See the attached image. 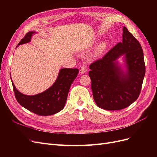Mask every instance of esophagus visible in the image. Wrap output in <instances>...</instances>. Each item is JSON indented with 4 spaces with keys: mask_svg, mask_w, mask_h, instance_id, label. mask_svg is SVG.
Masks as SVG:
<instances>
[{
    "mask_svg": "<svg viewBox=\"0 0 157 157\" xmlns=\"http://www.w3.org/2000/svg\"><path fill=\"white\" fill-rule=\"evenodd\" d=\"M80 72L82 74H84L86 73L87 72V66L86 65H83L80 69Z\"/></svg>",
    "mask_w": 157,
    "mask_h": 157,
    "instance_id": "esophagus-1",
    "label": "esophagus"
}]
</instances>
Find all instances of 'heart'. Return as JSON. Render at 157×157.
<instances>
[{
    "mask_svg": "<svg viewBox=\"0 0 157 157\" xmlns=\"http://www.w3.org/2000/svg\"><path fill=\"white\" fill-rule=\"evenodd\" d=\"M105 48V44H101L99 46H98V47L97 48L96 53H97V55L101 54V53L104 50Z\"/></svg>",
    "mask_w": 157,
    "mask_h": 157,
    "instance_id": "heart-1",
    "label": "heart"
}]
</instances>
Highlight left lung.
Here are the masks:
<instances>
[{"mask_svg":"<svg viewBox=\"0 0 157 157\" xmlns=\"http://www.w3.org/2000/svg\"><path fill=\"white\" fill-rule=\"evenodd\" d=\"M123 39L102 59L90 64L88 73L97 105L105 110L126 108L137 100L141 92L146 68L142 47L125 27ZM125 55L127 72H123L116 62Z\"/></svg>","mask_w":157,"mask_h":157,"instance_id":"8db88e82","label":"left lung"}]
</instances>
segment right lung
I'll use <instances>...</instances> for the list:
<instances>
[{
    "instance_id": "obj_1",
    "label": "right lung",
    "mask_w": 157,
    "mask_h": 157,
    "mask_svg": "<svg viewBox=\"0 0 157 157\" xmlns=\"http://www.w3.org/2000/svg\"><path fill=\"white\" fill-rule=\"evenodd\" d=\"M34 33L29 32L18 45L30 42ZM78 72V69H61L56 80L50 88L43 93L31 96L20 93L12 82L15 97L23 108L40 116L56 114L63 109L71 85Z\"/></svg>"
}]
</instances>
